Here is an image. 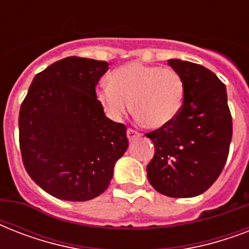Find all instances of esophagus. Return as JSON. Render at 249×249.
Segmentation results:
<instances>
[{
  "mask_svg": "<svg viewBox=\"0 0 249 249\" xmlns=\"http://www.w3.org/2000/svg\"><path fill=\"white\" fill-rule=\"evenodd\" d=\"M126 136H128L129 141H133L136 140L137 137H140V133L137 132V130H134V129L129 128L128 130H126Z\"/></svg>",
  "mask_w": 249,
  "mask_h": 249,
  "instance_id": "esophagus-1",
  "label": "esophagus"
}]
</instances>
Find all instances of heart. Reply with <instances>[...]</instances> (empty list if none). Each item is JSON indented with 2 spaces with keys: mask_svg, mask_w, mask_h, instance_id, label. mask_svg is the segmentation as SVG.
<instances>
[{
  "mask_svg": "<svg viewBox=\"0 0 249 249\" xmlns=\"http://www.w3.org/2000/svg\"><path fill=\"white\" fill-rule=\"evenodd\" d=\"M109 85L97 90L106 112L120 120L130 108L146 126L164 128L172 124L183 107L185 83L172 68L128 63L109 73Z\"/></svg>",
  "mask_w": 249,
  "mask_h": 249,
  "instance_id": "obj_1",
  "label": "heart"
}]
</instances>
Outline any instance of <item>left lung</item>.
<instances>
[{"label":"left lung","instance_id":"left-lung-1","mask_svg":"<svg viewBox=\"0 0 249 249\" xmlns=\"http://www.w3.org/2000/svg\"><path fill=\"white\" fill-rule=\"evenodd\" d=\"M168 64L183 79L185 102L172 124L146 134L155 146L147 178L166 196H197L214 183L228 160L232 137L228 94L200 64L181 59Z\"/></svg>","mask_w":249,"mask_h":249}]
</instances>
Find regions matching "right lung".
I'll return each mask as SVG.
<instances>
[{"mask_svg": "<svg viewBox=\"0 0 249 249\" xmlns=\"http://www.w3.org/2000/svg\"><path fill=\"white\" fill-rule=\"evenodd\" d=\"M103 60L68 56L37 73L19 112V143L29 177L62 200L101 195L128 148L126 126L109 120L95 86Z\"/></svg>", "mask_w": 249, "mask_h": 249, "instance_id": "right-lung-1", "label": "right lung"}]
</instances>
